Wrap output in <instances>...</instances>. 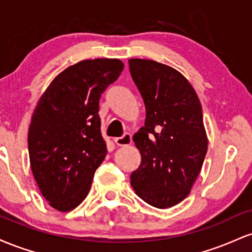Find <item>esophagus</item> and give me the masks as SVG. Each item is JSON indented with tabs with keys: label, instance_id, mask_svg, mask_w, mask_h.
<instances>
[{
	"label": "esophagus",
	"instance_id": "1",
	"mask_svg": "<svg viewBox=\"0 0 252 252\" xmlns=\"http://www.w3.org/2000/svg\"><path fill=\"white\" fill-rule=\"evenodd\" d=\"M115 142L118 147H126V146H129V144H131L132 142V138H131V135L128 134V132H126L122 137H117L116 140H115Z\"/></svg>",
	"mask_w": 252,
	"mask_h": 252
}]
</instances>
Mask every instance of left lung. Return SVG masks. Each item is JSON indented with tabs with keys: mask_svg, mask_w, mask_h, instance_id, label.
Wrapping results in <instances>:
<instances>
[{
	"mask_svg": "<svg viewBox=\"0 0 252 252\" xmlns=\"http://www.w3.org/2000/svg\"><path fill=\"white\" fill-rule=\"evenodd\" d=\"M129 68L146 105V122L134 135L141 164L131 173L135 193L158 209L184 200L207 153L206 130L196 92L179 71L148 59Z\"/></svg>",
	"mask_w": 252,
	"mask_h": 252,
	"instance_id": "obj_1",
	"label": "left lung"
}]
</instances>
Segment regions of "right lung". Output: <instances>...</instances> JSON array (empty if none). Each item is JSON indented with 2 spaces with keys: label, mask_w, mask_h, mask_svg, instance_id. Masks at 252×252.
Returning a JSON list of instances; mask_svg holds the SVG:
<instances>
[{
  "label": "right lung",
  "mask_w": 252,
  "mask_h": 252,
  "mask_svg": "<svg viewBox=\"0 0 252 252\" xmlns=\"http://www.w3.org/2000/svg\"><path fill=\"white\" fill-rule=\"evenodd\" d=\"M120 59H94L68 66L37 100L28 130L31 168L53 209H76L105 158L100 134V96L120 77Z\"/></svg>",
  "instance_id": "add662e5"
}]
</instances>
